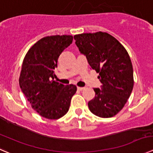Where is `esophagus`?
<instances>
[{
    "label": "esophagus",
    "instance_id": "obj_1",
    "mask_svg": "<svg viewBox=\"0 0 153 153\" xmlns=\"http://www.w3.org/2000/svg\"><path fill=\"white\" fill-rule=\"evenodd\" d=\"M77 89H78L79 91H82V90H84L85 88L84 87H77Z\"/></svg>",
    "mask_w": 153,
    "mask_h": 153
}]
</instances>
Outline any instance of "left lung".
<instances>
[{
  "instance_id": "left-lung-1",
  "label": "left lung",
  "mask_w": 153,
  "mask_h": 153,
  "mask_svg": "<svg viewBox=\"0 0 153 153\" xmlns=\"http://www.w3.org/2000/svg\"><path fill=\"white\" fill-rule=\"evenodd\" d=\"M79 51L89 65L99 73L100 88L88 103L90 111L100 117H111L125 105L134 85L131 59L124 47L107 33H82L74 36Z\"/></svg>"
}]
</instances>
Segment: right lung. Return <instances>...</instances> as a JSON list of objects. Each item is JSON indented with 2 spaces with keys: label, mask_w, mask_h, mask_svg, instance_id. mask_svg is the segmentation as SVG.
Here are the masks:
<instances>
[{
  "label": "right lung",
  "mask_w": 153,
  "mask_h": 153,
  "mask_svg": "<svg viewBox=\"0 0 153 153\" xmlns=\"http://www.w3.org/2000/svg\"><path fill=\"white\" fill-rule=\"evenodd\" d=\"M73 42V36L42 38L28 51L24 59L19 85L32 108L42 117L56 120L68 111L76 91L74 85L54 81V69L59 56Z\"/></svg>",
  "instance_id": "1"
}]
</instances>
